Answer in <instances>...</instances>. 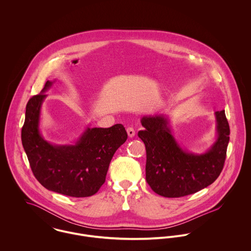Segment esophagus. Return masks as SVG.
<instances>
[{"label": "esophagus", "mask_w": 251, "mask_h": 251, "mask_svg": "<svg viewBox=\"0 0 251 251\" xmlns=\"http://www.w3.org/2000/svg\"><path fill=\"white\" fill-rule=\"evenodd\" d=\"M126 132H127V135H128L130 138L134 137V135H135V130H134L133 127H127V128H126Z\"/></svg>", "instance_id": "esophagus-1"}]
</instances>
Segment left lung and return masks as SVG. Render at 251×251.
Listing matches in <instances>:
<instances>
[{"label": "left lung", "mask_w": 251, "mask_h": 251, "mask_svg": "<svg viewBox=\"0 0 251 251\" xmlns=\"http://www.w3.org/2000/svg\"><path fill=\"white\" fill-rule=\"evenodd\" d=\"M215 140L204 152L181 148L165 115L144 116L138 132L146 151V179L158 195L176 198L193 194L212 184L222 171L230 128L225 111H216Z\"/></svg>", "instance_id": "obj_1"}]
</instances>
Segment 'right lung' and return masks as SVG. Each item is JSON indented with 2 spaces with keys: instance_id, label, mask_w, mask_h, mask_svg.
Instances as JSON below:
<instances>
[{
  "instance_id": "obj_1",
  "label": "right lung",
  "mask_w": 251,
  "mask_h": 251,
  "mask_svg": "<svg viewBox=\"0 0 251 251\" xmlns=\"http://www.w3.org/2000/svg\"><path fill=\"white\" fill-rule=\"evenodd\" d=\"M54 81H47L39 95L27 103L21 139L36 179L48 190L71 197L96 194L104 183L115 151L127 139L123 125L87 126L73 144L48 142L40 131L41 107Z\"/></svg>"
}]
</instances>
